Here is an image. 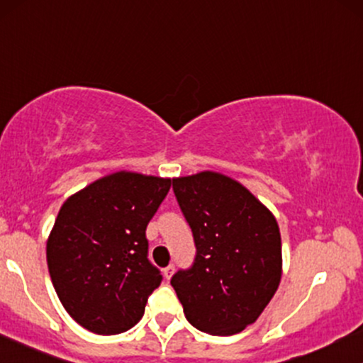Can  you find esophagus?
Instances as JSON below:
<instances>
[{"mask_svg": "<svg viewBox=\"0 0 363 363\" xmlns=\"http://www.w3.org/2000/svg\"><path fill=\"white\" fill-rule=\"evenodd\" d=\"M162 272H164V277L169 281V279L172 277V274H174V265H172V264L167 265V267H165V269L162 270Z\"/></svg>", "mask_w": 363, "mask_h": 363, "instance_id": "esophagus-1", "label": "esophagus"}]
</instances>
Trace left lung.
<instances>
[{
  "mask_svg": "<svg viewBox=\"0 0 363 363\" xmlns=\"http://www.w3.org/2000/svg\"><path fill=\"white\" fill-rule=\"evenodd\" d=\"M172 189L196 245L193 265L170 279L187 321L209 335L240 333L281 282L276 218L240 182L216 172L174 179Z\"/></svg>",
  "mask_w": 363,
  "mask_h": 363,
  "instance_id": "left-lung-1",
  "label": "left lung"
}]
</instances>
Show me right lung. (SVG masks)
I'll return each instance as SVG.
<instances>
[{"instance_id":"add662e5","label":"right lung","mask_w":363,"mask_h":363,"mask_svg":"<svg viewBox=\"0 0 363 363\" xmlns=\"http://www.w3.org/2000/svg\"><path fill=\"white\" fill-rule=\"evenodd\" d=\"M169 189L170 179L116 172L62 204L47 264L60 303L82 328L118 335L142 320L162 282L145 230Z\"/></svg>"}]
</instances>
